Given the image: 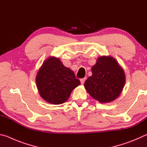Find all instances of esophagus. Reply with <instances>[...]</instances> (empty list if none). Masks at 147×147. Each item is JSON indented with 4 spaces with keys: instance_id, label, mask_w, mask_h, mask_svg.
Returning a JSON list of instances; mask_svg holds the SVG:
<instances>
[{
    "instance_id": "1",
    "label": "esophagus",
    "mask_w": 147,
    "mask_h": 147,
    "mask_svg": "<svg viewBox=\"0 0 147 147\" xmlns=\"http://www.w3.org/2000/svg\"><path fill=\"white\" fill-rule=\"evenodd\" d=\"M86 80V78H84L80 79V82H81V84H84V82H85Z\"/></svg>"
}]
</instances>
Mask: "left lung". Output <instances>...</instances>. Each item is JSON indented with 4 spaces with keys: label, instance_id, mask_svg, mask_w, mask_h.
Wrapping results in <instances>:
<instances>
[{
    "label": "left lung",
    "instance_id": "8db88e82",
    "mask_svg": "<svg viewBox=\"0 0 147 147\" xmlns=\"http://www.w3.org/2000/svg\"><path fill=\"white\" fill-rule=\"evenodd\" d=\"M92 76L86 80L84 87L91 97L101 103L115 100L123 91L125 74L116 59L110 56L98 58L91 68Z\"/></svg>",
    "mask_w": 147,
    "mask_h": 147
}]
</instances>
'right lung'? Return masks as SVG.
Instances as JSON below:
<instances>
[{
    "label": "right lung",
    "mask_w": 147,
    "mask_h": 147,
    "mask_svg": "<svg viewBox=\"0 0 147 147\" xmlns=\"http://www.w3.org/2000/svg\"><path fill=\"white\" fill-rule=\"evenodd\" d=\"M36 82L39 95L47 102L56 105L67 100L73 89L80 84L74 72L54 56L44 61Z\"/></svg>",
    "instance_id": "1"
}]
</instances>
